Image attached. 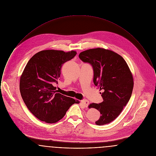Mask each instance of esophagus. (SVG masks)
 I'll list each match as a JSON object with an SVG mask.
<instances>
[{
  "instance_id": "esophagus-1",
  "label": "esophagus",
  "mask_w": 156,
  "mask_h": 156,
  "mask_svg": "<svg viewBox=\"0 0 156 156\" xmlns=\"http://www.w3.org/2000/svg\"><path fill=\"white\" fill-rule=\"evenodd\" d=\"M81 102L83 104V105L84 106V107H86V108H87L89 104V102L86 99H83Z\"/></svg>"
}]
</instances>
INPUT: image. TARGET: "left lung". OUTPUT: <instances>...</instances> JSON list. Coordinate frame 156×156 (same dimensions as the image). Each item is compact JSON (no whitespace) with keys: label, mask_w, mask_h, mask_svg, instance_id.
I'll return each instance as SVG.
<instances>
[{"label":"left lung","mask_w":156,"mask_h":156,"mask_svg":"<svg viewBox=\"0 0 156 156\" xmlns=\"http://www.w3.org/2000/svg\"><path fill=\"white\" fill-rule=\"evenodd\" d=\"M94 69V83L99 86L104 101L90 104L101 116L95 122L98 125L107 124L115 119L128 102L133 92L134 81L124 59L117 53L101 48L90 49L79 55Z\"/></svg>","instance_id":"left-lung-1"}]
</instances>
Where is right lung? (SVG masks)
I'll list each match as a JSON object with an SVG mask.
<instances>
[{
    "label": "right lung",
    "instance_id": "right-lung-1",
    "mask_svg": "<svg viewBox=\"0 0 156 156\" xmlns=\"http://www.w3.org/2000/svg\"><path fill=\"white\" fill-rule=\"evenodd\" d=\"M77 54L75 51L43 50L33 55L20 79V92L24 103L32 114L46 123L62 119L67 110L79 101L58 93L56 87L62 64Z\"/></svg>",
    "mask_w": 156,
    "mask_h": 156
}]
</instances>
